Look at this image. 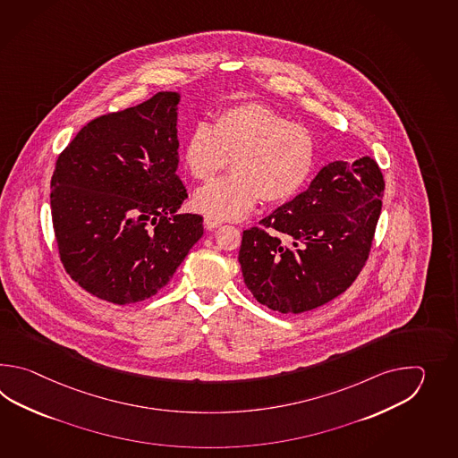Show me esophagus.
Listing matches in <instances>:
<instances>
[{
    "mask_svg": "<svg viewBox=\"0 0 458 458\" xmlns=\"http://www.w3.org/2000/svg\"><path fill=\"white\" fill-rule=\"evenodd\" d=\"M221 225H223V221L215 219V217H211V216H205V225L208 229H216V227H219Z\"/></svg>",
    "mask_w": 458,
    "mask_h": 458,
    "instance_id": "esophagus-1",
    "label": "esophagus"
}]
</instances>
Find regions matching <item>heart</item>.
I'll return each instance as SVG.
<instances>
[{"instance_id": "b5f03b06", "label": "heart", "mask_w": 458, "mask_h": 458, "mask_svg": "<svg viewBox=\"0 0 458 458\" xmlns=\"http://www.w3.org/2000/svg\"><path fill=\"white\" fill-rule=\"evenodd\" d=\"M231 160V175L198 188L196 209L219 221L249 215L265 205L288 203L310 182L316 142L306 127L262 103L217 113L215 124L196 123L186 137L183 164L196 180H209Z\"/></svg>"}]
</instances>
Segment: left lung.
Masks as SVG:
<instances>
[{
	"instance_id": "8db88e82",
	"label": "left lung",
	"mask_w": 458,
	"mask_h": 458,
	"mask_svg": "<svg viewBox=\"0 0 458 458\" xmlns=\"http://www.w3.org/2000/svg\"><path fill=\"white\" fill-rule=\"evenodd\" d=\"M383 191L370 157L335 160L260 227L243 231L239 263L253 298L273 311L300 314L345 292L369 259Z\"/></svg>"
}]
</instances>
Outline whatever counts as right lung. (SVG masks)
<instances>
[{
  "mask_svg": "<svg viewBox=\"0 0 458 458\" xmlns=\"http://www.w3.org/2000/svg\"><path fill=\"white\" fill-rule=\"evenodd\" d=\"M178 103L162 91L97 117L57 158L50 208L60 260L99 300L154 296L205 233L201 216L176 213L188 198L176 175Z\"/></svg>",
  "mask_w": 458,
  "mask_h": 458,
  "instance_id": "obj_1",
  "label": "right lung"
}]
</instances>
